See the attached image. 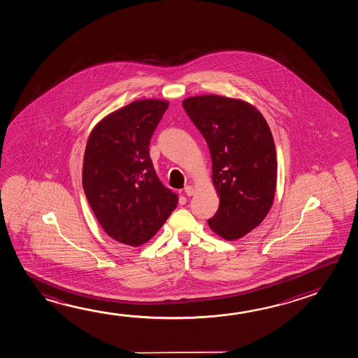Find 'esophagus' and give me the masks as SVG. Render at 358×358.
I'll return each mask as SVG.
<instances>
[{
  "mask_svg": "<svg viewBox=\"0 0 358 358\" xmlns=\"http://www.w3.org/2000/svg\"><path fill=\"white\" fill-rule=\"evenodd\" d=\"M184 192H185V194L188 195V196H192V195L194 194V188L192 185H187L184 188Z\"/></svg>",
  "mask_w": 358,
  "mask_h": 358,
  "instance_id": "1",
  "label": "esophagus"
}]
</instances>
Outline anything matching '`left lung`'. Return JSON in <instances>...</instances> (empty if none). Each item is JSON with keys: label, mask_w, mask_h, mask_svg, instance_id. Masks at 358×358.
I'll use <instances>...</instances> for the list:
<instances>
[{"label": "left lung", "mask_w": 358, "mask_h": 358, "mask_svg": "<svg viewBox=\"0 0 358 358\" xmlns=\"http://www.w3.org/2000/svg\"><path fill=\"white\" fill-rule=\"evenodd\" d=\"M182 108L204 136L219 208L208 224L227 241L248 234L267 217L277 184L271 129L250 103L219 95L188 97Z\"/></svg>", "instance_id": "left-lung-1"}]
</instances>
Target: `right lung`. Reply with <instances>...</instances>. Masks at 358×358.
<instances>
[{"instance_id":"right-lung-1","label":"right lung","mask_w":358,"mask_h":358,"mask_svg":"<svg viewBox=\"0 0 358 358\" xmlns=\"http://www.w3.org/2000/svg\"><path fill=\"white\" fill-rule=\"evenodd\" d=\"M168 106L154 99L133 101L103 117L86 144V199L106 234L131 247L152 239L178 204V195L159 180L149 155Z\"/></svg>"}]
</instances>
